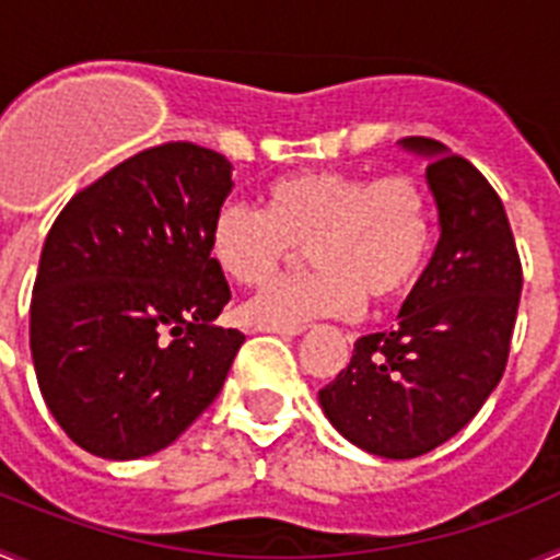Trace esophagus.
Returning a JSON list of instances; mask_svg holds the SVG:
<instances>
[{
  "label": "esophagus",
  "mask_w": 560,
  "mask_h": 560,
  "mask_svg": "<svg viewBox=\"0 0 560 560\" xmlns=\"http://www.w3.org/2000/svg\"><path fill=\"white\" fill-rule=\"evenodd\" d=\"M257 330H264V334L285 336V339H291V336H300V334H303L305 325H296V328H280V325H257Z\"/></svg>",
  "instance_id": "34e87169"
}]
</instances>
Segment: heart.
<instances>
[{"label":"heart","mask_w":560,"mask_h":560,"mask_svg":"<svg viewBox=\"0 0 560 560\" xmlns=\"http://www.w3.org/2000/svg\"><path fill=\"white\" fill-rule=\"evenodd\" d=\"M300 246L314 269L249 300V323L296 328L323 316L359 314L364 300H404L432 257V199L409 173L375 179L311 167L271 179L264 210L230 201L212 215V264L244 289L269 283Z\"/></svg>","instance_id":"1"}]
</instances>
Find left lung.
I'll return each mask as SVG.
<instances>
[{"instance_id":"1","label":"left lung","mask_w":560,"mask_h":560,"mask_svg":"<svg viewBox=\"0 0 560 560\" xmlns=\"http://www.w3.org/2000/svg\"><path fill=\"white\" fill-rule=\"evenodd\" d=\"M400 148L429 162L440 241L398 325L355 339L348 368L319 389L336 432L387 459L432 452L479 412L508 364L522 294L516 241L488 179L427 137Z\"/></svg>"}]
</instances>
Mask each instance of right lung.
Masks as SVG:
<instances>
[{"label": "right lung", "instance_id": "right-lung-1", "mask_svg": "<svg viewBox=\"0 0 560 560\" xmlns=\"http://www.w3.org/2000/svg\"><path fill=\"white\" fill-rule=\"evenodd\" d=\"M230 192L226 156L167 142L112 167L49 230L30 353L44 404L83 452H162L224 387L246 339L212 325L230 285L210 224Z\"/></svg>", "mask_w": 560, "mask_h": 560}]
</instances>
